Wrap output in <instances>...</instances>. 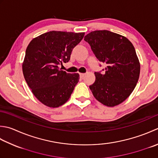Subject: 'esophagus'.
Returning <instances> with one entry per match:
<instances>
[{
	"mask_svg": "<svg viewBox=\"0 0 158 158\" xmlns=\"http://www.w3.org/2000/svg\"><path fill=\"white\" fill-rule=\"evenodd\" d=\"M79 75H80V77H81V78H83V77L85 75V74H84V73H80Z\"/></svg>",
	"mask_w": 158,
	"mask_h": 158,
	"instance_id": "obj_1",
	"label": "esophagus"
}]
</instances>
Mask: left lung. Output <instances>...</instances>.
Segmentation results:
<instances>
[{"label": "left lung", "mask_w": 158, "mask_h": 158, "mask_svg": "<svg viewBox=\"0 0 158 158\" xmlns=\"http://www.w3.org/2000/svg\"><path fill=\"white\" fill-rule=\"evenodd\" d=\"M84 40L96 57L106 65L105 73H94L95 81L89 89L102 104L118 106L131 94L140 76V65L134 46L125 37L107 30L92 31Z\"/></svg>", "instance_id": "8db88e82"}]
</instances>
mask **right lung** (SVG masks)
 Instances as JSON below:
<instances>
[{"label": "right lung", "mask_w": 158, "mask_h": 158, "mask_svg": "<svg viewBox=\"0 0 158 158\" xmlns=\"http://www.w3.org/2000/svg\"><path fill=\"white\" fill-rule=\"evenodd\" d=\"M85 33L52 31L33 38L23 63L25 81L32 93L45 106L58 107L69 99L79 79L78 73H67L59 65L70 60L73 49Z\"/></svg>", "instance_id": "obj_1"}]
</instances>
